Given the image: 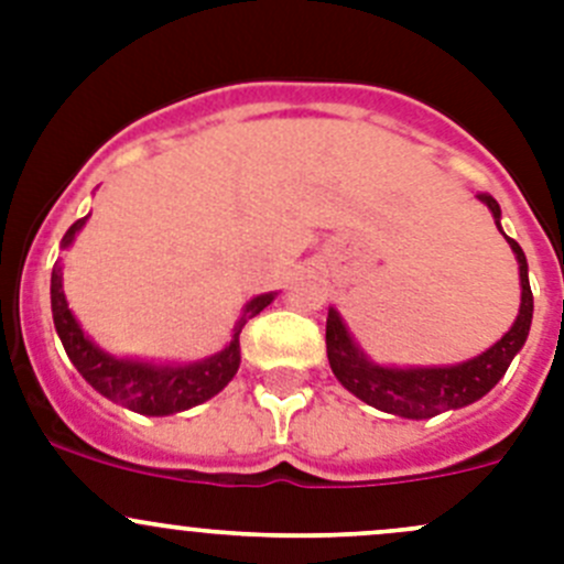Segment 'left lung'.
I'll list each match as a JSON object with an SVG mask.
<instances>
[{"label":"left lung","mask_w":564,"mask_h":564,"mask_svg":"<svg viewBox=\"0 0 564 564\" xmlns=\"http://www.w3.org/2000/svg\"><path fill=\"white\" fill-rule=\"evenodd\" d=\"M482 204L491 209L494 220L499 226V209L497 198L491 193H477ZM502 231V226H499ZM516 259H519V275H521V311L516 316L513 327L502 335V340L482 351L475 360H466L460 366L447 368H382L368 362L355 346L351 335L346 333L344 322H340L338 311L329 308L327 314V360L333 368L335 379L344 384L346 390L355 392L360 401L368 406H377L382 412L398 414V417L423 420L442 414L445 409H458L466 403L477 401L486 395L499 379L508 371L510 360L519 355L529 335V324H532V289H529L527 275V256L516 240H510Z\"/></svg>","instance_id":"left-lung-1"}]
</instances>
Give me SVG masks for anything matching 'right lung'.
I'll return each instance as SVG.
<instances>
[{
	"label": "right lung",
	"instance_id": "add662e5",
	"mask_svg": "<svg viewBox=\"0 0 564 564\" xmlns=\"http://www.w3.org/2000/svg\"><path fill=\"white\" fill-rule=\"evenodd\" d=\"M87 224V218H78L62 237V248H67L76 237V231ZM275 294H261L253 297L242 311L240 322L235 327V338L220 355L207 357L202 362L191 366H150V362H130L117 360V357L100 351L93 340L84 335L78 322L73 318L70 308L65 303L62 292V267L59 261L51 270V314H54V327L59 333L62 346L67 357L76 366V371L93 384L100 395L122 403L139 414L150 417H163V414L182 412L196 403H204L220 392L235 379L240 368V333L248 318H253L259 311H264L272 303Z\"/></svg>",
	"mask_w": 564,
	"mask_h": 564
}]
</instances>
